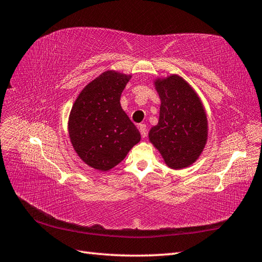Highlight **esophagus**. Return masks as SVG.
<instances>
[{
	"instance_id": "1",
	"label": "esophagus",
	"mask_w": 262,
	"mask_h": 262,
	"mask_svg": "<svg viewBox=\"0 0 262 262\" xmlns=\"http://www.w3.org/2000/svg\"><path fill=\"white\" fill-rule=\"evenodd\" d=\"M138 127H140V132H141L142 137L145 138L146 137V132H147L146 130V125L145 124H141Z\"/></svg>"
}]
</instances>
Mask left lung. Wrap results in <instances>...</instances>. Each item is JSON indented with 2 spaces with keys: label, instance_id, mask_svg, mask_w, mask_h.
I'll list each match as a JSON object with an SVG mask.
<instances>
[{
  "label": "left lung",
  "instance_id": "8db88e82",
  "mask_svg": "<svg viewBox=\"0 0 262 262\" xmlns=\"http://www.w3.org/2000/svg\"><path fill=\"white\" fill-rule=\"evenodd\" d=\"M154 85L161 99L160 117L158 125L148 133V140L169 168H187L196 162L207 142L208 122L204 105L179 75L157 79Z\"/></svg>",
  "mask_w": 262,
  "mask_h": 262
}]
</instances>
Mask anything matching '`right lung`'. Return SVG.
I'll return each instance as SVG.
<instances>
[{"mask_svg": "<svg viewBox=\"0 0 262 262\" xmlns=\"http://www.w3.org/2000/svg\"><path fill=\"white\" fill-rule=\"evenodd\" d=\"M132 75L105 71L83 89L72 107L69 135L80 159L91 168L109 171L141 141L136 126L120 105Z\"/></svg>", "mask_w": 262, "mask_h": 262, "instance_id": "obj_1", "label": "right lung"}]
</instances>
